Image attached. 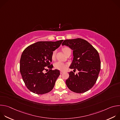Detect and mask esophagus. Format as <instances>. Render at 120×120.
Returning <instances> with one entry per match:
<instances>
[{
    "mask_svg": "<svg viewBox=\"0 0 120 120\" xmlns=\"http://www.w3.org/2000/svg\"><path fill=\"white\" fill-rule=\"evenodd\" d=\"M64 73V72L63 71H60V74H63Z\"/></svg>",
    "mask_w": 120,
    "mask_h": 120,
    "instance_id": "esophagus-1",
    "label": "esophagus"
}]
</instances>
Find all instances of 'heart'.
Masks as SVG:
<instances>
[{
    "label": "heart",
    "mask_w": 120,
    "mask_h": 120,
    "mask_svg": "<svg viewBox=\"0 0 120 120\" xmlns=\"http://www.w3.org/2000/svg\"><path fill=\"white\" fill-rule=\"evenodd\" d=\"M68 49H69V48L67 47H64L62 49V50L64 54H65L67 50ZM56 51H54L52 53V59H55V56H56ZM66 66H67V65L65 64H64L63 62H57L54 64V67L57 70H61V71H63V70H65Z\"/></svg>",
    "instance_id": "b5f03b06"
}]
</instances>
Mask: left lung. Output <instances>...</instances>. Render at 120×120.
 I'll list each match as a JSON object with an SVG mask.
<instances>
[{
  "label": "left lung",
  "instance_id": "left-lung-1",
  "mask_svg": "<svg viewBox=\"0 0 120 120\" xmlns=\"http://www.w3.org/2000/svg\"><path fill=\"white\" fill-rule=\"evenodd\" d=\"M62 45L73 50L74 59L69 68L79 71L76 74L69 73L65 81L67 86L75 93L87 92L95 83L101 69L98 51L87 41L79 38L65 40Z\"/></svg>",
  "mask_w": 120,
  "mask_h": 120
}]
</instances>
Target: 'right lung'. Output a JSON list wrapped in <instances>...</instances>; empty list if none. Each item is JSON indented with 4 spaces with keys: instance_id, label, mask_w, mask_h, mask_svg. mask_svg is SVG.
I'll return each mask as SVG.
<instances>
[{
    "instance_id": "add662e5",
    "label": "right lung",
    "mask_w": 120,
    "mask_h": 120,
    "mask_svg": "<svg viewBox=\"0 0 120 120\" xmlns=\"http://www.w3.org/2000/svg\"><path fill=\"white\" fill-rule=\"evenodd\" d=\"M63 41H39L24 50L20 60V72L26 87L32 92L43 94L53 89L60 71L52 69V54Z\"/></svg>"
}]
</instances>
